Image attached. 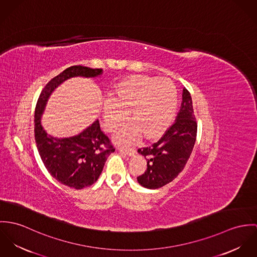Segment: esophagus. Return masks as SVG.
Returning a JSON list of instances; mask_svg holds the SVG:
<instances>
[{
    "label": "esophagus",
    "mask_w": 257,
    "mask_h": 257,
    "mask_svg": "<svg viewBox=\"0 0 257 257\" xmlns=\"http://www.w3.org/2000/svg\"><path fill=\"white\" fill-rule=\"evenodd\" d=\"M117 150L120 151V152H123V153L127 154L128 156H134L135 153H136V150H135V149H132V148L127 149V148H123V147H118Z\"/></svg>",
    "instance_id": "1"
}]
</instances>
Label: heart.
I'll list each match as a JSON object with an SVG mask.
<instances>
[{"mask_svg":"<svg viewBox=\"0 0 257 257\" xmlns=\"http://www.w3.org/2000/svg\"><path fill=\"white\" fill-rule=\"evenodd\" d=\"M176 90L166 78L136 76L115 86L112 97L103 103V124L108 132H115L128 120L133 125L118 134L120 142L129 143L141 135L148 140L161 137L176 111Z\"/></svg>","mask_w":257,"mask_h":257,"instance_id":"b5f03b06","label":"heart"}]
</instances>
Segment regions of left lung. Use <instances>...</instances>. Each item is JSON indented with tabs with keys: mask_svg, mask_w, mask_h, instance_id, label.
I'll use <instances>...</instances> for the list:
<instances>
[{
	"mask_svg": "<svg viewBox=\"0 0 257 257\" xmlns=\"http://www.w3.org/2000/svg\"><path fill=\"white\" fill-rule=\"evenodd\" d=\"M196 135L197 122L192 98L184 88L176 121L158 142L138 150L147 161V170L137 177L138 182L146 188L156 189L172 181L184 169Z\"/></svg>",
	"mask_w": 257,
	"mask_h": 257,
	"instance_id": "left-lung-1",
	"label": "left lung"
}]
</instances>
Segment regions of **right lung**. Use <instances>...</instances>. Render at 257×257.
Returning a JSON list of instances; mask_svg holds the SVG:
<instances>
[{
	"instance_id": "obj_1",
	"label": "right lung",
	"mask_w": 257,
	"mask_h": 257,
	"mask_svg": "<svg viewBox=\"0 0 257 257\" xmlns=\"http://www.w3.org/2000/svg\"><path fill=\"white\" fill-rule=\"evenodd\" d=\"M102 69L72 66L51 79L37 99L34 113V137L40 158L48 172L62 184L83 189L93 184L103 170L108 156L115 151L109 138L96 120L80 135L56 139L48 136L40 124V116L51 92L72 77H95Z\"/></svg>"
}]
</instances>
